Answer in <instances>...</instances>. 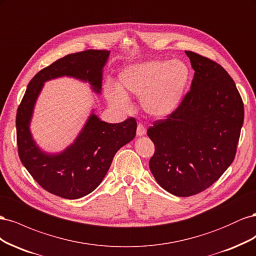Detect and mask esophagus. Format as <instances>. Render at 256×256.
<instances>
[{"mask_svg":"<svg viewBox=\"0 0 256 256\" xmlns=\"http://www.w3.org/2000/svg\"><path fill=\"white\" fill-rule=\"evenodd\" d=\"M146 134V128L144 127V125L142 124H138V128H136V136H144Z\"/></svg>","mask_w":256,"mask_h":256,"instance_id":"esophagus-1","label":"esophagus"}]
</instances>
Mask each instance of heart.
Instances as JSON below:
<instances>
[{"mask_svg": "<svg viewBox=\"0 0 256 256\" xmlns=\"http://www.w3.org/2000/svg\"><path fill=\"white\" fill-rule=\"evenodd\" d=\"M190 78L188 66L182 60H148L124 68L118 86L108 85L109 102L120 110L130 108L128 94L141 96L146 113L164 118L180 106Z\"/></svg>", "mask_w": 256, "mask_h": 256, "instance_id": "obj_1", "label": "heart"}]
</instances>
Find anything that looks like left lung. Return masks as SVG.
<instances>
[{"instance_id": "left-lung-1", "label": "left lung", "mask_w": 256, "mask_h": 256, "mask_svg": "<svg viewBox=\"0 0 256 256\" xmlns=\"http://www.w3.org/2000/svg\"><path fill=\"white\" fill-rule=\"evenodd\" d=\"M194 76L177 109L147 130L154 145L150 168L176 196L216 182L233 162L244 124V102L234 80L216 62L186 51Z\"/></svg>"}]
</instances>
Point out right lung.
<instances>
[{"label":"right lung","instance_id":"add662e5","mask_svg":"<svg viewBox=\"0 0 256 256\" xmlns=\"http://www.w3.org/2000/svg\"><path fill=\"white\" fill-rule=\"evenodd\" d=\"M109 54L108 50L90 49L58 58L34 76L18 106L19 158L37 184L54 196L76 200L94 191L102 182L116 152L136 136L134 118L109 124L92 114L74 144L63 152L48 154L38 148L30 132L33 108L44 81L62 76H74L88 81L92 90L100 92L102 68Z\"/></svg>","mask_w":256,"mask_h":256}]
</instances>
